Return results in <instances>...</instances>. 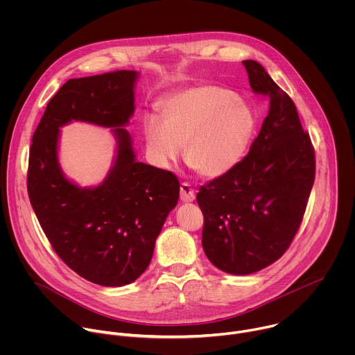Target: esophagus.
<instances>
[{"instance_id":"34e87169","label":"esophagus","mask_w":355,"mask_h":355,"mask_svg":"<svg viewBox=\"0 0 355 355\" xmlns=\"http://www.w3.org/2000/svg\"><path fill=\"white\" fill-rule=\"evenodd\" d=\"M180 189H181V200L182 202H192L195 199V191L189 182H182Z\"/></svg>"}]
</instances>
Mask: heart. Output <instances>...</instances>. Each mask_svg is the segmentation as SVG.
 Masks as SVG:
<instances>
[{
    "instance_id": "obj_1",
    "label": "heart",
    "mask_w": 355,
    "mask_h": 355,
    "mask_svg": "<svg viewBox=\"0 0 355 355\" xmlns=\"http://www.w3.org/2000/svg\"><path fill=\"white\" fill-rule=\"evenodd\" d=\"M162 114L163 118H144L151 160L170 167L185 144L188 166L209 178L229 173L243 160L257 126L254 110L218 85H199L167 98Z\"/></svg>"
}]
</instances>
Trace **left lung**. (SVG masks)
<instances>
[{
	"instance_id": "8db88e82",
	"label": "left lung",
	"mask_w": 355,
	"mask_h": 355,
	"mask_svg": "<svg viewBox=\"0 0 355 355\" xmlns=\"http://www.w3.org/2000/svg\"><path fill=\"white\" fill-rule=\"evenodd\" d=\"M252 92L270 99L261 130L243 160L202 185V247L219 270L247 275L289 248L315 182V148L292 98L254 60L243 62Z\"/></svg>"
}]
</instances>
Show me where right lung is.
<instances>
[{"mask_svg": "<svg viewBox=\"0 0 355 355\" xmlns=\"http://www.w3.org/2000/svg\"><path fill=\"white\" fill-rule=\"evenodd\" d=\"M136 77L116 70L69 80L49 101L29 148L28 195L40 227L67 267L104 286L128 285L144 272L180 196L171 171L135 160L121 128L133 114ZM70 120L116 128V166L95 189L74 186L60 170L58 128Z\"/></svg>", "mask_w": 355, "mask_h": 355, "instance_id": "obj_1", "label": "right lung"}]
</instances>
